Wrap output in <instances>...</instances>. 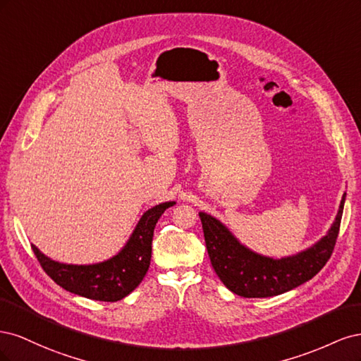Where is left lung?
Wrapping results in <instances>:
<instances>
[{
  "instance_id": "left-lung-1",
  "label": "left lung",
  "mask_w": 361,
  "mask_h": 361,
  "mask_svg": "<svg viewBox=\"0 0 361 361\" xmlns=\"http://www.w3.org/2000/svg\"><path fill=\"white\" fill-rule=\"evenodd\" d=\"M346 192L330 231L297 255L274 259L243 245L215 216L199 212L211 264L224 286L244 298H267L309 281L330 259L343 214Z\"/></svg>"
}]
</instances>
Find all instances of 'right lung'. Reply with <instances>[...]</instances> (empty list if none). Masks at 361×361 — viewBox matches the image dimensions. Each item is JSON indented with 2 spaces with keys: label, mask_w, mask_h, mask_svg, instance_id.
<instances>
[{
  "label": "right lung",
  "mask_w": 361,
  "mask_h": 361,
  "mask_svg": "<svg viewBox=\"0 0 361 361\" xmlns=\"http://www.w3.org/2000/svg\"><path fill=\"white\" fill-rule=\"evenodd\" d=\"M176 202L159 203L141 215L125 247L110 259L92 265L61 264L45 256L36 247L32 251L43 271L59 286L80 297L114 302L125 298L145 279L152 257V239L164 211Z\"/></svg>",
  "instance_id": "right-lung-1"
}]
</instances>
